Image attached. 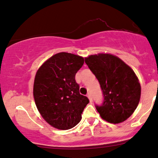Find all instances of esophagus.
I'll use <instances>...</instances> for the list:
<instances>
[{
  "label": "esophagus",
  "mask_w": 158,
  "mask_h": 158,
  "mask_svg": "<svg viewBox=\"0 0 158 158\" xmlns=\"http://www.w3.org/2000/svg\"><path fill=\"white\" fill-rule=\"evenodd\" d=\"M87 96H88V98H89L90 102H92V101H93V98H92L91 94H87Z\"/></svg>",
  "instance_id": "obj_1"
}]
</instances>
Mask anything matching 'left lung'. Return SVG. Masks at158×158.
Returning <instances> with one entry per match:
<instances>
[{"label": "left lung", "instance_id": "obj_1", "mask_svg": "<svg viewBox=\"0 0 158 158\" xmlns=\"http://www.w3.org/2000/svg\"><path fill=\"white\" fill-rule=\"evenodd\" d=\"M85 62L102 90V104L96 105L101 117L113 124L124 122L137 109L141 96V86L135 72L110 54L90 55L85 58Z\"/></svg>", "mask_w": 158, "mask_h": 158}]
</instances>
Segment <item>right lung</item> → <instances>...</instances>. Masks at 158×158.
<instances>
[{
    "instance_id": "obj_1",
    "label": "right lung",
    "mask_w": 158,
    "mask_h": 158,
    "mask_svg": "<svg viewBox=\"0 0 158 158\" xmlns=\"http://www.w3.org/2000/svg\"><path fill=\"white\" fill-rule=\"evenodd\" d=\"M84 63L83 57L60 52L47 60L36 72L34 98L43 118L55 128L66 130L78 124L89 103L80 94L75 74Z\"/></svg>"
}]
</instances>
